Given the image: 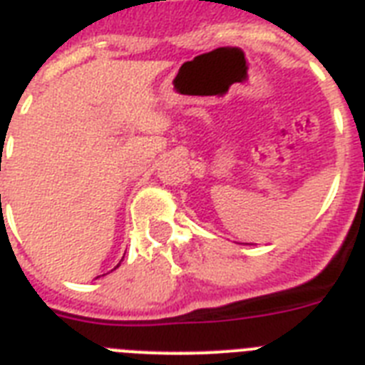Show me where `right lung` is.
<instances>
[{"mask_svg": "<svg viewBox=\"0 0 365 365\" xmlns=\"http://www.w3.org/2000/svg\"><path fill=\"white\" fill-rule=\"evenodd\" d=\"M121 260H123V259H121ZM118 266H120V264H118ZM118 266H115V268H118Z\"/></svg>", "mask_w": 365, "mask_h": 365, "instance_id": "1", "label": "right lung"}]
</instances>
